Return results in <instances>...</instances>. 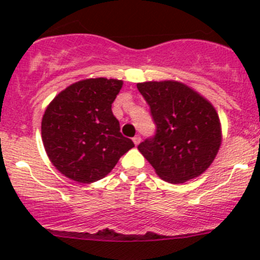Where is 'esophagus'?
<instances>
[{"label": "esophagus", "instance_id": "obj_1", "mask_svg": "<svg viewBox=\"0 0 260 260\" xmlns=\"http://www.w3.org/2000/svg\"><path fill=\"white\" fill-rule=\"evenodd\" d=\"M133 142H135L136 146L140 145V142H141V137H140V136H136V137H133Z\"/></svg>", "mask_w": 260, "mask_h": 260}]
</instances>
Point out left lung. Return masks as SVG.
Returning a JSON list of instances; mask_svg holds the SVG:
<instances>
[{
    "label": "left lung",
    "mask_w": 260,
    "mask_h": 260,
    "mask_svg": "<svg viewBox=\"0 0 260 260\" xmlns=\"http://www.w3.org/2000/svg\"><path fill=\"white\" fill-rule=\"evenodd\" d=\"M137 88L151 108L156 135L138 146L162 180L182 183L209 169L221 145L219 115L208 99L176 80Z\"/></svg>",
    "instance_id": "1"
}]
</instances>
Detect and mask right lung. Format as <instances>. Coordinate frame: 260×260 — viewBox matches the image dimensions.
<instances>
[{"instance_id": "add662e5", "label": "right lung", "mask_w": 260, "mask_h": 260, "mask_svg": "<svg viewBox=\"0 0 260 260\" xmlns=\"http://www.w3.org/2000/svg\"><path fill=\"white\" fill-rule=\"evenodd\" d=\"M123 81L90 78L60 91L46 107L41 137L51 164L68 179L91 183L106 177L135 143L123 137L112 103Z\"/></svg>"}]
</instances>
